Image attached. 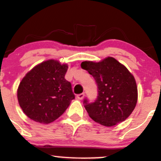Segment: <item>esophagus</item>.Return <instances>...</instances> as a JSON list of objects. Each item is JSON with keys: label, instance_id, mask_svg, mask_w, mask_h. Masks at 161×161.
Wrapping results in <instances>:
<instances>
[{"label": "esophagus", "instance_id": "obj_1", "mask_svg": "<svg viewBox=\"0 0 161 161\" xmlns=\"http://www.w3.org/2000/svg\"><path fill=\"white\" fill-rule=\"evenodd\" d=\"M85 96V94L84 93H82V94H79V95H76V97L78 98L79 100H82L83 99V97H84Z\"/></svg>", "mask_w": 161, "mask_h": 161}]
</instances>
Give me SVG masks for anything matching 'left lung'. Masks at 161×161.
I'll return each instance as SVG.
<instances>
[{
  "instance_id": "obj_1",
  "label": "left lung",
  "mask_w": 161,
  "mask_h": 161,
  "mask_svg": "<svg viewBox=\"0 0 161 161\" xmlns=\"http://www.w3.org/2000/svg\"><path fill=\"white\" fill-rule=\"evenodd\" d=\"M81 67L95 79L97 97L95 102L85 99V108L96 123L113 126L123 122L136 108L138 88L133 75L111 57L99 62L84 61Z\"/></svg>"
}]
</instances>
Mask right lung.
I'll return each instance as SVG.
<instances>
[{
	"instance_id": "1",
	"label": "right lung",
	"mask_w": 161,
	"mask_h": 161,
	"mask_svg": "<svg viewBox=\"0 0 161 161\" xmlns=\"http://www.w3.org/2000/svg\"><path fill=\"white\" fill-rule=\"evenodd\" d=\"M67 64L48 60L25 74L17 89V98L24 114L32 120L47 124L65 112L75 95L64 76Z\"/></svg>"
}]
</instances>
